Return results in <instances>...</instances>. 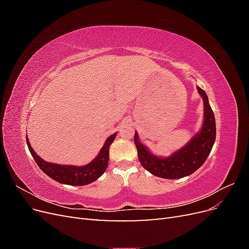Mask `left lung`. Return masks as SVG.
Wrapping results in <instances>:
<instances>
[{
  "label": "left lung",
  "mask_w": 249,
  "mask_h": 249,
  "mask_svg": "<svg viewBox=\"0 0 249 249\" xmlns=\"http://www.w3.org/2000/svg\"><path fill=\"white\" fill-rule=\"evenodd\" d=\"M202 96L205 107V119L200 132L183 148L169 158H158L150 154L139 142L135 133L134 141L137 147L138 159L141 165L152 175L163 178H180L192 175L206 162L216 139V123L208 96L200 87H197Z\"/></svg>",
  "instance_id": "8db88e82"
}]
</instances>
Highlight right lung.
Returning <instances> with one entry per match:
<instances>
[{"mask_svg": "<svg viewBox=\"0 0 249 249\" xmlns=\"http://www.w3.org/2000/svg\"><path fill=\"white\" fill-rule=\"evenodd\" d=\"M116 137V133L111 135L105 143L103 148L101 149L100 154L97 155L95 159L90 162L85 166H70V165H59L54 163L46 162L39 156H37L33 150L32 146L27 138V144L29 147L30 153L38 167L49 176L51 178L57 180V182L71 186H82L88 185L94 182L95 179L99 178L106 170L109 162V147L111 143L114 141Z\"/></svg>", "mask_w": 249, "mask_h": 249, "instance_id": "1", "label": "right lung"}]
</instances>
